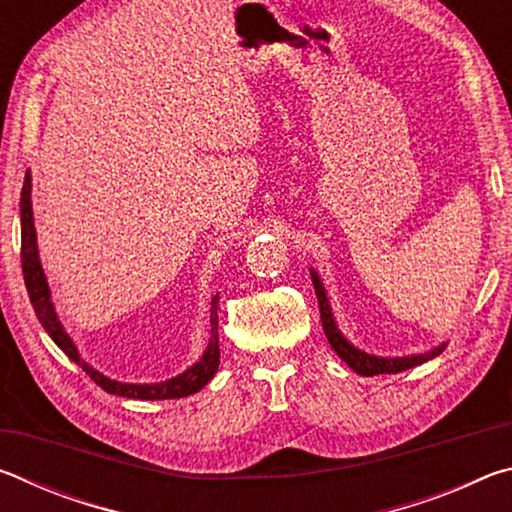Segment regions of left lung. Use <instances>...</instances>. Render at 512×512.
I'll return each mask as SVG.
<instances>
[{"mask_svg":"<svg viewBox=\"0 0 512 512\" xmlns=\"http://www.w3.org/2000/svg\"><path fill=\"white\" fill-rule=\"evenodd\" d=\"M311 277H314V289H316V296H318V307H320V320H323V329H325V336L329 345H332L334 352L339 354V357L348 363V366L359 372L363 377H372V375H386V372H402V370H409L413 366H420V363L429 361L433 357H438L440 352L445 350V345H440V348L431 350L429 354H415V357H402V359H381V357H372V354H366L354 348L348 341L343 339V334L336 329V323L332 318V309H329V302L325 296V289L323 284H320L318 275L311 271Z\"/></svg>","mask_w":512,"mask_h":512,"instance_id":"8db88e82","label":"left lung"}]
</instances>
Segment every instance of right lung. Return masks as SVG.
Segmentation results:
<instances>
[{"label":"right lung","instance_id":"1","mask_svg":"<svg viewBox=\"0 0 512 512\" xmlns=\"http://www.w3.org/2000/svg\"><path fill=\"white\" fill-rule=\"evenodd\" d=\"M20 214H22V273H24V284H27L29 300L33 309H36V316L47 329V334L54 339V343L63 350L69 359L85 370V375H90L94 384L101 386L106 393L119 395V397H131V400H178V397H187L192 393H198L201 388L214 377L216 368H219V332H216V325H219V296L212 298V339L207 343V350L203 359L194 363L192 368L185 370L183 375L173 377L169 381H162V384H119V381H112L103 377L101 372L90 368L85 363L79 352H76L74 343L65 334L63 325L58 323V316L54 311V305L49 300V287L45 280V273H42L40 259H38V246H36V228H33V210H31V173L27 171L22 185V198H20Z\"/></svg>","mask_w":512,"mask_h":512}]
</instances>
